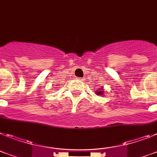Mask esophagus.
Here are the masks:
<instances>
[{
	"instance_id": "34e87169",
	"label": "esophagus",
	"mask_w": 157,
	"mask_h": 157,
	"mask_svg": "<svg viewBox=\"0 0 157 157\" xmlns=\"http://www.w3.org/2000/svg\"><path fill=\"white\" fill-rule=\"evenodd\" d=\"M77 80H82V79H81V78H77Z\"/></svg>"
}]
</instances>
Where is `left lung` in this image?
Masks as SVG:
<instances>
[{"mask_svg":"<svg viewBox=\"0 0 157 157\" xmlns=\"http://www.w3.org/2000/svg\"><path fill=\"white\" fill-rule=\"evenodd\" d=\"M98 90H95V94L99 96H104V88H103V86L101 87V88H97Z\"/></svg>","mask_w":157,"mask_h":157,"instance_id":"obj_1","label":"left lung"}]
</instances>
